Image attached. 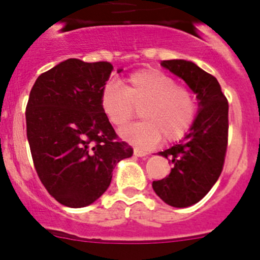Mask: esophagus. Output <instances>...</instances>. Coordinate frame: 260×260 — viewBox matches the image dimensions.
I'll list each match as a JSON object with an SVG mask.
<instances>
[{
  "instance_id": "esophagus-1",
  "label": "esophagus",
  "mask_w": 260,
  "mask_h": 260,
  "mask_svg": "<svg viewBox=\"0 0 260 260\" xmlns=\"http://www.w3.org/2000/svg\"><path fill=\"white\" fill-rule=\"evenodd\" d=\"M134 155L138 156V157H144V156H147L148 153L144 152V151L139 150V148H134Z\"/></svg>"
}]
</instances>
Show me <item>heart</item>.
I'll use <instances>...</instances> for the list:
<instances>
[{
    "mask_svg": "<svg viewBox=\"0 0 260 260\" xmlns=\"http://www.w3.org/2000/svg\"><path fill=\"white\" fill-rule=\"evenodd\" d=\"M100 107L109 123L123 126L141 108L143 121L119 130V137L142 148L161 142L177 141L191 127L197 114V100L190 88L176 84V79L157 69L135 71L125 86L109 82L100 98Z\"/></svg>",
    "mask_w": 260,
    "mask_h": 260,
    "instance_id": "heart-1",
    "label": "heart"
}]
</instances>
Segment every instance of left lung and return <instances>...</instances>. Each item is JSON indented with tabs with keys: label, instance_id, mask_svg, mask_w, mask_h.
I'll return each mask as SVG.
<instances>
[{
	"label": "left lung",
	"instance_id": "1",
	"mask_svg": "<svg viewBox=\"0 0 260 260\" xmlns=\"http://www.w3.org/2000/svg\"><path fill=\"white\" fill-rule=\"evenodd\" d=\"M197 95L198 112L180 143L158 152L173 165L169 176L153 181L158 198L176 208L198 203L219 180L228 144V100L213 75L186 59L161 61Z\"/></svg>",
	"mask_w": 260,
	"mask_h": 260
}]
</instances>
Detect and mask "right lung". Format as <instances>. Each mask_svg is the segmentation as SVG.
I'll list each match as a JSON object with an SVG mask.
<instances>
[{
	"instance_id": "right-lung-1",
	"label": "right lung",
	"mask_w": 260,
	"mask_h": 260,
	"mask_svg": "<svg viewBox=\"0 0 260 260\" xmlns=\"http://www.w3.org/2000/svg\"><path fill=\"white\" fill-rule=\"evenodd\" d=\"M112 71L109 62L69 58L43 73L29 92L26 123L34 165L48 192L66 207L98 201L117 162L133 156L100 107Z\"/></svg>"
}]
</instances>
